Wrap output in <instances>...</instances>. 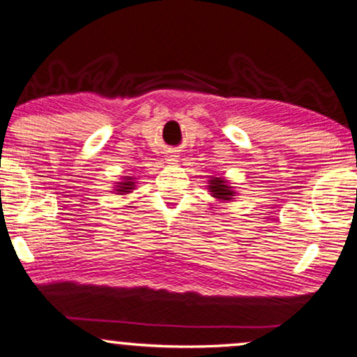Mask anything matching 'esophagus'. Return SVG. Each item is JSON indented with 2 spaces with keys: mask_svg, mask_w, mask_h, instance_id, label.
Returning a JSON list of instances; mask_svg holds the SVG:
<instances>
[{
  "mask_svg": "<svg viewBox=\"0 0 357 357\" xmlns=\"http://www.w3.org/2000/svg\"><path fill=\"white\" fill-rule=\"evenodd\" d=\"M169 161H176V155H171V159Z\"/></svg>",
  "mask_w": 357,
  "mask_h": 357,
  "instance_id": "obj_1",
  "label": "esophagus"
}]
</instances>
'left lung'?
Wrapping results in <instances>:
<instances>
[{
  "mask_svg": "<svg viewBox=\"0 0 357 357\" xmlns=\"http://www.w3.org/2000/svg\"><path fill=\"white\" fill-rule=\"evenodd\" d=\"M210 191L215 198L218 199H231L233 191L230 186H227V181L223 178H215L210 181Z\"/></svg>",
  "mask_w": 357,
  "mask_h": 357,
  "instance_id": "left-lung-1",
  "label": "left lung"
}]
</instances>
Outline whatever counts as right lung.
<instances>
[{"mask_svg": "<svg viewBox=\"0 0 357 357\" xmlns=\"http://www.w3.org/2000/svg\"><path fill=\"white\" fill-rule=\"evenodd\" d=\"M119 184H121V186H119V190H116L119 192H130V190H132V186H134L132 181H126V183H119Z\"/></svg>", "mask_w": 357, "mask_h": 357, "instance_id": "add662e5", "label": "right lung"}]
</instances>
